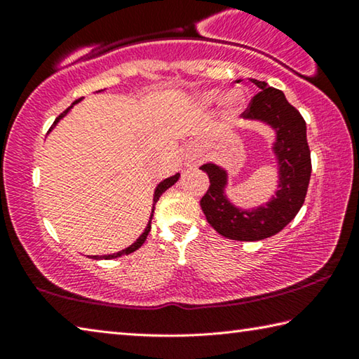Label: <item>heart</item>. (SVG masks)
Returning a JSON list of instances; mask_svg holds the SVG:
<instances>
[{
  "mask_svg": "<svg viewBox=\"0 0 359 359\" xmlns=\"http://www.w3.org/2000/svg\"><path fill=\"white\" fill-rule=\"evenodd\" d=\"M204 102H214L220 98V92L218 90H208L201 95ZM242 104V95L239 92H229L228 95L223 96V106L226 109V112H234L236 109Z\"/></svg>",
  "mask_w": 359,
  "mask_h": 359,
  "instance_id": "heart-1",
  "label": "heart"
}]
</instances>
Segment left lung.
<instances>
[{
	"label": "left lung",
	"instance_id": "obj_1",
	"mask_svg": "<svg viewBox=\"0 0 359 359\" xmlns=\"http://www.w3.org/2000/svg\"><path fill=\"white\" fill-rule=\"evenodd\" d=\"M250 82L261 92L253 96L242 117L261 121L274 130L272 154L278 171L276 194L257 208L242 209L231 203L224 191L228 185L226 169L215 163H205L199 168L208 172L210 180L209 190L201 199V209L210 226L223 238L245 242L271 238L293 220L306 199L312 172L302 115L290 104L280 90L257 79H250Z\"/></svg>",
	"mask_w": 359,
	"mask_h": 359
}]
</instances>
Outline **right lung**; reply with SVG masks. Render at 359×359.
Masks as SVG:
<instances>
[{
    "label": "right lung",
    "instance_id": "1",
    "mask_svg": "<svg viewBox=\"0 0 359 359\" xmlns=\"http://www.w3.org/2000/svg\"><path fill=\"white\" fill-rule=\"evenodd\" d=\"M100 92H102V90H100ZM79 101H82V98H79V100H76L74 102H72V104L66 109V111L63 112V114H60L58 117H57V120L53 121V125L50 126V130H48V133H50L53 128H55L57 126V123L60 120H62L66 114H68L72 107H74ZM179 177H180V174L177 172V174H174V175H171V177H168V179H165L163 182H160V184L156 185V188H155V193H154V204H151V214H150V220H149V223H147V226H145V229H144V233L139 236V238L133 242V244L130 245V247H126V248H123V250H120V252H117V253H112V255H101V257H98V255H96V257H92L93 259H112V258H118V257H121V255H128V253H131V252H135V250H137L139 247H141L144 242H145V239H147V236H149V233H150V228H151V218H154V212H155V204H156V201L158 199H160V196L163 193H165L168 188H171L175 182L179 180Z\"/></svg>",
    "mask_w": 359,
    "mask_h": 359
}]
</instances>
